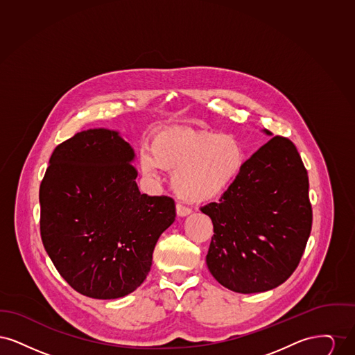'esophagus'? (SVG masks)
Listing matches in <instances>:
<instances>
[{"mask_svg": "<svg viewBox=\"0 0 355 355\" xmlns=\"http://www.w3.org/2000/svg\"><path fill=\"white\" fill-rule=\"evenodd\" d=\"M175 211H177L178 217H186V216H189L191 213V210L189 207H186V206L181 205V203L175 205Z\"/></svg>", "mask_w": 355, "mask_h": 355, "instance_id": "34e87169", "label": "esophagus"}]
</instances>
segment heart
I'll list each match as a JSON object with an SVG mask.
<instances>
[{
	"label": "heart",
	"instance_id": "obj_1",
	"mask_svg": "<svg viewBox=\"0 0 355 355\" xmlns=\"http://www.w3.org/2000/svg\"><path fill=\"white\" fill-rule=\"evenodd\" d=\"M139 166L150 177L158 174V168L173 171L171 186L180 198L206 203L234 184L243 166V152L232 135L174 128L153 137L149 152L139 154Z\"/></svg>",
	"mask_w": 355,
	"mask_h": 355
}]
</instances>
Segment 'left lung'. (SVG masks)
<instances>
[{"label": "left lung", "instance_id": "1", "mask_svg": "<svg viewBox=\"0 0 355 355\" xmlns=\"http://www.w3.org/2000/svg\"><path fill=\"white\" fill-rule=\"evenodd\" d=\"M201 210L214 226L206 263L222 286L252 294L284 284L301 261L313 222L309 177L295 145L272 137L243 162L220 202Z\"/></svg>", "mask_w": 355, "mask_h": 355}]
</instances>
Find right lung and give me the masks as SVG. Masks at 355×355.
<instances>
[{"instance_id": "right-lung-1", "label": "right lung", "mask_w": 355, "mask_h": 355, "mask_svg": "<svg viewBox=\"0 0 355 355\" xmlns=\"http://www.w3.org/2000/svg\"><path fill=\"white\" fill-rule=\"evenodd\" d=\"M133 148L116 130L89 129L60 144L40 186L41 238L76 291L96 300L133 293L175 220L170 197L141 194Z\"/></svg>"}]
</instances>
